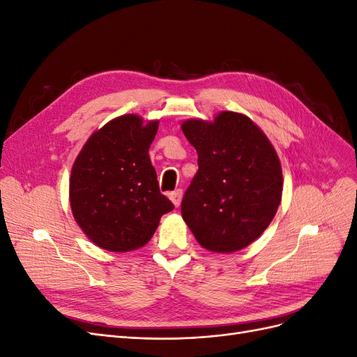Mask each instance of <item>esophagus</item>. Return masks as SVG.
<instances>
[{"label": "esophagus", "instance_id": "esophagus-1", "mask_svg": "<svg viewBox=\"0 0 357 357\" xmlns=\"http://www.w3.org/2000/svg\"><path fill=\"white\" fill-rule=\"evenodd\" d=\"M181 197H183V190H181V189H177V190L169 193V199L172 201V204L176 205V207H178V205H180Z\"/></svg>", "mask_w": 357, "mask_h": 357}]
</instances>
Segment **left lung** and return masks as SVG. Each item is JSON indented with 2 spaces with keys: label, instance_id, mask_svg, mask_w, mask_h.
<instances>
[{
  "label": "left lung",
  "instance_id": "1",
  "mask_svg": "<svg viewBox=\"0 0 357 357\" xmlns=\"http://www.w3.org/2000/svg\"><path fill=\"white\" fill-rule=\"evenodd\" d=\"M181 131L198 153V171L181 201L183 219L207 250L238 252L262 235L282 201L275 149L252 119L234 112L213 122L190 119Z\"/></svg>",
  "mask_w": 357,
  "mask_h": 357
}]
</instances>
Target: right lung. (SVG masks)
<instances>
[{
    "mask_svg": "<svg viewBox=\"0 0 357 357\" xmlns=\"http://www.w3.org/2000/svg\"><path fill=\"white\" fill-rule=\"evenodd\" d=\"M159 121L119 116L95 131L70 177V205L88 238L109 252H131L152 238L174 205L159 190L149 147Z\"/></svg>",
    "mask_w": 357,
    "mask_h": 357,
    "instance_id": "obj_1",
    "label": "right lung"
}]
</instances>
